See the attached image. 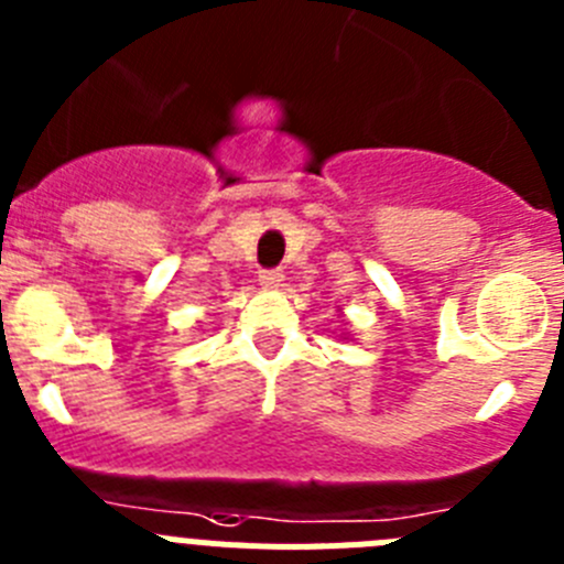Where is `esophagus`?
<instances>
[{
    "label": "esophagus",
    "mask_w": 564,
    "mask_h": 564,
    "mask_svg": "<svg viewBox=\"0 0 564 564\" xmlns=\"http://www.w3.org/2000/svg\"><path fill=\"white\" fill-rule=\"evenodd\" d=\"M283 281V272L281 270H261L258 272V283H261L263 289H278Z\"/></svg>",
    "instance_id": "esophagus-1"
}]
</instances>
